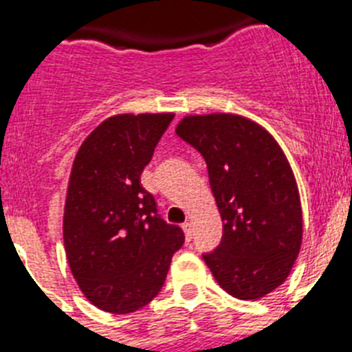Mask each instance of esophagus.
<instances>
[{
    "label": "esophagus",
    "instance_id": "1",
    "mask_svg": "<svg viewBox=\"0 0 352 352\" xmlns=\"http://www.w3.org/2000/svg\"><path fill=\"white\" fill-rule=\"evenodd\" d=\"M182 227H183V231H185L186 241H190V239H192V226H190V222H185Z\"/></svg>",
    "mask_w": 352,
    "mask_h": 352
}]
</instances>
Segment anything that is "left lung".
Instances as JSON below:
<instances>
[{
    "instance_id": "1",
    "label": "left lung",
    "mask_w": 352,
    "mask_h": 352,
    "mask_svg": "<svg viewBox=\"0 0 352 352\" xmlns=\"http://www.w3.org/2000/svg\"><path fill=\"white\" fill-rule=\"evenodd\" d=\"M176 133L203 155L222 217V239L204 263L234 298L268 294L287 278L303 234L298 186L280 146L236 114L186 116Z\"/></svg>"
}]
</instances>
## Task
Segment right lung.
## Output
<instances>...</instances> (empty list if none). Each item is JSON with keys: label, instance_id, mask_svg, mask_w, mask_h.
Returning a JSON list of instances; mask_svg holds the SVG:
<instances>
[{"label": "right lung", "instance_id": "obj_1", "mask_svg": "<svg viewBox=\"0 0 352 352\" xmlns=\"http://www.w3.org/2000/svg\"><path fill=\"white\" fill-rule=\"evenodd\" d=\"M174 114H120L77 151L68 183L63 239L84 296L111 314L142 309L160 292L182 227L162 219L141 183Z\"/></svg>", "mask_w": 352, "mask_h": 352}]
</instances>
